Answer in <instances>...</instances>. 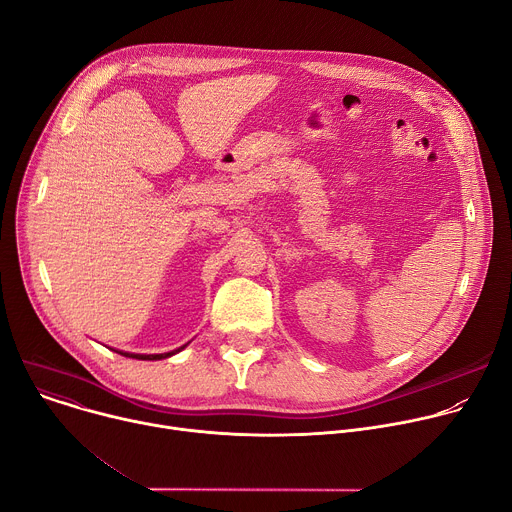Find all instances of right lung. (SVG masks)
<instances>
[{
  "mask_svg": "<svg viewBox=\"0 0 512 512\" xmlns=\"http://www.w3.org/2000/svg\"><path fill=\"white\" fill-rule=\"evenodd\" d=\"M184 346H186V344H184ZM184 346H182V348H184ZM182 348H178V350H174V352H164V354H129V352H119V350H115V352H119V354H123V356H129V358H137V360H162V358H168V356L180 352Z\"/></svg>",
  "mask_w": 512,
  "mask_h": 512,
  "instance_id": "obj_1",
  "label": "right lung"
}]
</instances>
